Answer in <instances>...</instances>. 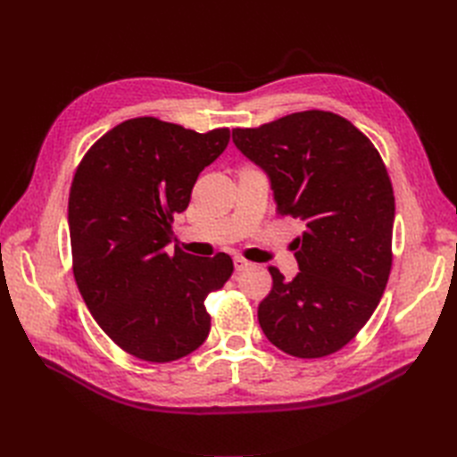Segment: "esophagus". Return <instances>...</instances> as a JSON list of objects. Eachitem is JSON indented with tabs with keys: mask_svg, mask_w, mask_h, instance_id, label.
<instances>
[{
	"mask_svg": "<svg viewBox=\"0 0 457 457\" xmlns=\"http://www.w3.org/2000/svg\"><path fill=\"white\" fill-rule=\"evenodd\" d=\"M250 267H252L250 262H245V259H242V257H234V269H237V270H245Z\"/></svg>",
	"mask_w": 457,
	"mask_h": 457,
	"instance_id": "1",
	"label": "esophagus"
}]
</instances>
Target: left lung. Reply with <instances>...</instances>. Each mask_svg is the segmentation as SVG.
Instances as JSON below:
<instances>
[{"instance_id": "1", "label": "left lung", "mask_w": 457, "mask_h": 457, "mask_svg": "<svg viewBox=\"0 0 457 457\" xmlns=\"http://www.w3.org/2000/svg\"><path fill=\"white\" fill-rule=\"evenodd\" d=\"M232 142L262 167L277 213L303 223L294 240L300 273L269 267L273 288L257 319L278 350L302 360L338 352L373 315L392 267L394 192L361 130L330 111H302Z\"/></svg>"}]
</instances>
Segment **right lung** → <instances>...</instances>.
Here are the masks:
<instances>
[{"label":"right lung","mask_w":457,"mask_h":457,"mask_svg":"<svg viewBox=\"0 0 457 457\" xmlns=\"http://www.w3.org/2000/svg\"><path fill=\"white\" fill-rule=\"evenodd\" d=\"M228 129L205 134L154 117L120 122L80 162L69 194L72 273L96 323L127 353L167 363L198 350L212 317L209 292L223 288L227 253L195 257L175 248L200 172L225 152Z\"/></svg>","instance_id":"1"}]
</instances>
